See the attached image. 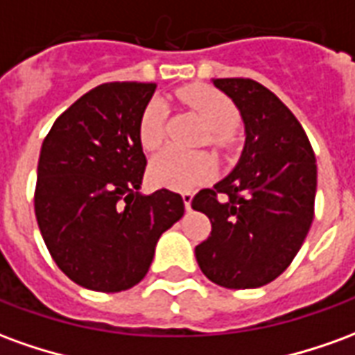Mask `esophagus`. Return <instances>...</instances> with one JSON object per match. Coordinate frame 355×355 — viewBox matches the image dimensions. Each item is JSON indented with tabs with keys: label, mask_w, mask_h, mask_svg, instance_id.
Segmentation results:
<instances>
[{
	"label": "esophagus",
	"mask_w": 355,
	"mask_h": 355,
	"mask_svg": "<svg viewBox=\"0 0 355 355\" xmlns=\"http://www.w3.org/2000/svg\"><path fill=\"white\" fill-rule=\"evenodd\" d=\"M192 198H193V196L190 192L182 193V201H184L186 211H190V209H192Z\"/></svg>",
	"instance_id": "34e87169"
}]
</instances>
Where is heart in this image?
I'll return each mask as SVG.
<instances>
[{
  "label": "heart",
  "mask_w": 355,
  "mask_h": 355,
  "mask_svg": "<svg viewBox=\"0 0 355 355\" xmlns=\"http://www.w3.org/2000/svg\"><path fill=\"white\" fill-rule=\"evenodd\" d=\"M180 98L201 116L209 127L207 140L215 146L228 142L238 123V110L223 93L205 85H192L180 91ZM167 108L159 98H152L140 116L139 140L144 150H155L163 142ZM215 165L207 154H186L167 148L157 154L148 167L150 180L159 188L192 190L213 177Z\"/></svg>",
  "instance_id": "heart-1"
}]
</instances>
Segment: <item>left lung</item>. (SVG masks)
Returning <instances> with one entry per match:
<instances>
[{
    "mask_svg": "<svg viewBox=\"0 0 355 355\" xmlns=\"http://www.w3.org/2000/svg\"><path fill=\"white\" fill-rule=\"evenodd\" d=\"M211 81L238 108L245 142L230 175L192 200L213 226L196 259L216 285L257 289L283 274L304 243L313 220L315 155L302 125L270 89L245 78Z\"/></svg>",
    "mask_w": 355,
    "mask_h": 355,
    "instance_id": "left-lung-1",
    "label": "left lung"
}]
</instances>
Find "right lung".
Masks as SVG:
<instances>
[{
    "label": "right lung",
    "instance_id": "right-lung-1",
    "mask_svg": "<svg viewBox=\"0 0 355 355\" xmlns=\"http://www.w3.org/2000/svg\"><path fill=\"white\" fill-rule=\"evenodd\" d=\"M154 91L139 81L98 85L43 140L35 218L53 261L85 289L119 293L142 282L157 239L184 215L178 193L140 192L139 123Z\"/></svg>",
    "mask_w": 355,
    "mask_h": 355
}]
</instances>
